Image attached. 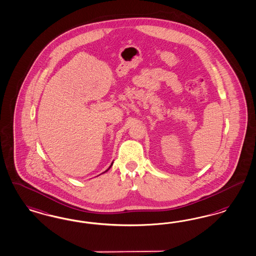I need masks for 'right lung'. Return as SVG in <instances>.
Wrapping results in <instances>:
<instances>
[{"label":"right lung","instance_id":"1","mask_svg":"<svg viewBox=\"0 0 256 256\" xmlns=\"http://www.w3.org/2000/svg\"><path fill=\"white\" fill-rule=\"evenodd\" d=\"M112 164H113V163H112ZM112 164H111V166H112ZM111 166H110V167H109V168H108V169H107V170H105V172H107V170H109V169H110V168H111Z\"/></svg>","mask_w":256,"mask_h":256}]
</instances>
